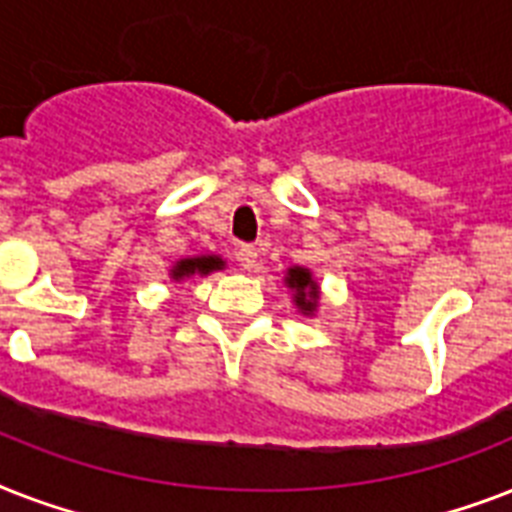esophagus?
I'll return each instance as SVG.
<instances>
[{
  "instance_id": "1",
  "label": "esophagus",
  "mask_w": 512,
  "mask_h": 512,
  "mask_svg": "<svg viewBox=\"0 0 512 512\" xmlns=\"http://www.w3.org/2000/svg\"><path fill=\"white\" fill-rule=\"evenodd\" d=\"M236 260L244 271H255L257 265V249L252 244H241L239 252H236Z\"/></svg>"
}]
</instances>
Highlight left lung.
I'll use <instances>...</instances> for the list:
<instances>
[{
  "instance_id": "obj_1",
  "label": "left lung",
  "mask_w": 512,
  "mask_h": 512,
  "mask_svg": "<svg viewBox=\"0 0 512 512\" xmlns=\"http://www.w3.org/2000/svg\"><path fill=\"white\" fill-rule=\"evenodd\" d=\"M287 284L292 289H297V305L303 308L305 313H311L316 308V284H313L311 273L305 268H292L287 276Z\"/></svg>"
}]
</instances>
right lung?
<instances>
[{
	"instance_id": "right-lung-1",
	"label": "right lung",
	"mask_w": 512,
	"mask_h": 512,
	"mask_svg": "<svg viewBox=\"0 0 512 512\" xmlns=\"http://www.w3.org/2000/svg\"><path fill=\"white\" fill-rule=\"evenodd\" d=\"M220 265H223L220 257H191V260H180V263L175 265L172 276H175V279H183V276H191V273L215 271Z\"/></svg>"
}]
</instances>
